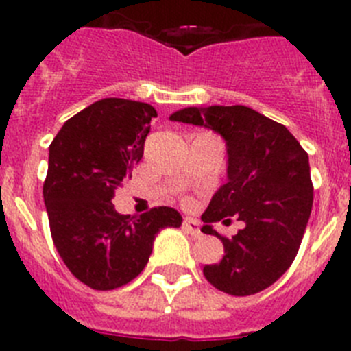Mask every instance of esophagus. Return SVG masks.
Instances as JSON below:
<instances>
[{
  "label": "esophagus",
  "instance_id": "34e87169",
  "mask_svg": "<svg viewBox=\"0 0 351 351\" xmlns=\"http://www.w3.org/2000/svg\"><path fill=\"white\" fill-rule=\"evenodd\" d=\"M182 226H184L186 232L193 235V237H200V235H202V230H200V225H198L197 219L184 218V221H182Z\"/></svg>",
  "mask_w": 351,
  "mask_h": 351
}]
</instances>
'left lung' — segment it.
I'll list each match as a JSON object with an SVG mask.
<instances>
[{
	"mask_svg": "<svg viewBox=\"0 0 351 351\" xmlns=\"http://www.w3.org/2000/svg\"><path fill=\"white\" fill-rule=\"evenodd\" d=\"M170 121L206 126L226 141L228 181L202 214V232L221 239L225 255L204 267L206 280L235 297L265 290L302 243L313 207L308 153L283 125L244 105L188 107ZM232 215L245 223L243 231L228 239L212 230L210 222Z\"/></svg>",
	"mask_w": 351,
	"mask_h": 351,
	"instance_id": "left-lung-1",
	"label": "left lung"
}]
</instances>
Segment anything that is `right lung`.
Listing matches in <instances>:
<instances>
[{
	"label": "right lung",
	"instance_id": "add662e5",
	"mask_svg": "<svg viewBox=\"0 0 351 351\" xmlns=\"http://www.w3.org/2000/svg\"><path fill=\"white\" fill-rule=\"evenodd\" d=\"M149 104L105 98L66 121L49 147L43 202L54 246L77 280L114 290L135 280L165 226H181L172 207L119 214L112 198L144 154Z\"/></svg>",
	"mask_w": 351,
	"mask_h": 351
}]
</instances>
